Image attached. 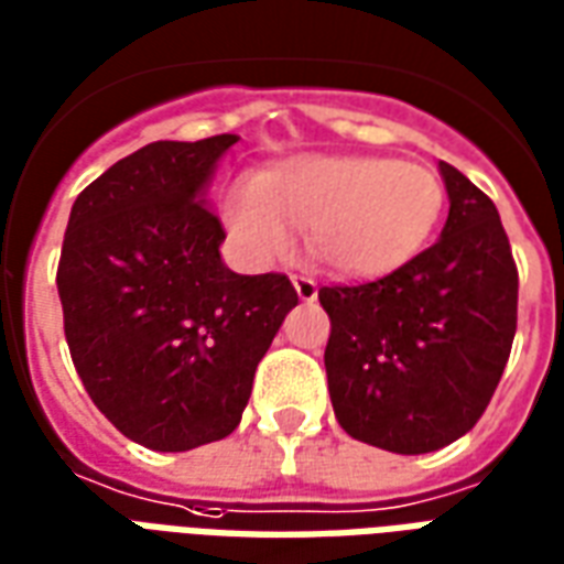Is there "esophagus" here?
Returning <instances> with one entry per match:
<instances>
[{
	"label": "esophagus",
	"instance_id": "esophagus-1",
	"mask_svg": "<svg viewBox=\"0 0 564 564\" xmlns=\"http://www.w3.org/2000/svg\"><path fill=\"white\" fill-rule=\"evenodd\" d=\"M291 282H294V291H297V297L303 300V303H312V300L318 297V285H315V279L312 276H294Z\"/></svg>",
	"mask_w": 564,
	"mask_h": 564
}]
</instances>
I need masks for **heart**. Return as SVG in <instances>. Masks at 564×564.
<instances>
[{"label": "heart", "instance_id": "b5f03b06", "mask_svg": "<svg viewBox=\"0 0 564 564\" xmlns=\"http://www.w3.org/2000/svg\"><path fill=\"white\" fill-rule=\"evenodd\" d=\"M447 188L433 167L378 155H312L267 171L221 207L246 261L273 264L294 228L345 279H381L412 264L445 219Z\"/></svg>", "mask_w": 564, "mask_h": 564}]
</instances>
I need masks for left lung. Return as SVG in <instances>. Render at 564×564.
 I'll list each match as a JSON object with an SVG mask.
<instances>
[{
  "instance_id": "left-lung-1",
  "label": "left lung",
  "mask_w": 564,
  "mask_h": 564,
  "mask_svg": "<svg viewBox=\"0 0 564 564\" xmlns=\"http://www.w3.org/2000/svg\"><path fill=\"white\" fill-rule=\"evenodd\" d=\"M447 221L412 264L364 285H324L327 388L345 433L393 454L466 435L499 388L517 333V264L499 209L438 162Z\"/></svg>"
}]
</instances>
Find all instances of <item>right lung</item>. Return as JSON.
<instances>
[{"label": "right lung", "mask_w": 564, "mask_h": 564, "mask_svg": "<svg viewBox=\"0 0 564 564\" xmlns=\"http://www.w3.org/2000/svg\"><path fill=\"white\" fill-rule=\"evenodd\" d=\"M237 134L155 141L77 195L56 288L89 400L150 451H192L237 430L297 291L282 273L221 264L207 186Z\"/></svg>", "instance_id": "add662e5"}]
</instances>
